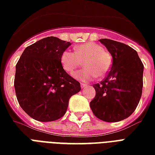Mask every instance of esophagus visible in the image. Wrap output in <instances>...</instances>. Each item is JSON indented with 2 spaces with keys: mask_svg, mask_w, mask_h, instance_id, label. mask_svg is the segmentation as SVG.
I'll return each mask as SVG.
<instances>
[{
  "mask_svg": "<svg viewBox=\"0 0 155 155\" xmlns=\"http://www.w3.org/2000/svg\"><path fill=\"white\" fill-rule=\"evenodd\" d=\"M81 89H84V88H85V87L88 86V84H83V83H81Z\"/></svg>",
  "mask_w": 155,
  "mask_h": 155,
  "instance_id": "34e87169",
  "label": "esophagus"
}]
</instances>
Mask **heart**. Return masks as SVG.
Instances as JSON below:
<instances>
[{
	"instance_id": "obj_1",
	"label": "heart",
	"mask_w": 155,
	"mask_h": 155,
	"mask_svg": "<svg viewBox=\"0 0 155 155\" xmlns=\"http://www.w3.org/2000/svg\"><path fill=\"white\" fill-rule=\"evenodd\" d=\"M83 62L85 68L76 72L74 77L81 81L93 80L96 76L103 78L109 71L113 64V57L103 46L94 42H84L74 47V51L65 50L61 55V63L64 71L74 74Z\"/></svg>"
}]
</instances>
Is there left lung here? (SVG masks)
<instances>
[{
    "mask_svg": "<svg viewBox=\"0 0 155 155\" xmlns=\"http://www.w3.org/2000/svg\"><path fill=\"white\" fill-rule=\"evenodd\" d=\"M113 57V65L104 81L93 86L96 91L90 107L102 121L115 122L130 117L142 94L144 65L136 50L122 42L99 40Z\"/></svg>",
    "mask_w": 155,
    "mask_h": 155,
    "instance_id": "8db88e82",
    "label": "left lung"
}]
</instances>
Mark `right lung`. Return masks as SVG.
Instances as JSON below:
<instances>
[{
  "label": "right lung",
  "mask_w": 155,
  "mask_h": 155,
  "mask_svg": "<svg viewBox=\"0 0 155 155\" xmlns=\"http://www.w3.org/2000/svg\"><path fill=\"white\" fill-rule=\"evenodd\" d=\"M70 42L48 37L28 46L16 64L14 85L22 109L39 121L62 117L69 99L81 91V84L66 73L61 55Z\"/></svg>",
  "instance_id": "1"
}]
</instances>
